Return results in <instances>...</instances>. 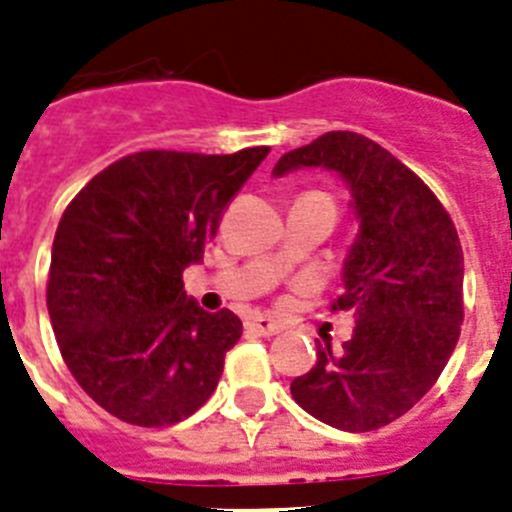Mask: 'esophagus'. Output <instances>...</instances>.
<instances>
[{"label":"esophagus","instance_id":"1","mask_svg":"<svg viewBox=\"0 0 512 512\" xmlns=\"http://www.w3.org/2000/svg\"><path fill=\"white\" fill-rule=\"evenodd\" d=\"M247 326H250L252 331H257L260 336H275L283 331V324H278V321L267 319V316H252L250 321H247Z\"/></svg>","mask_w":512,"mask_h":512}]
</instances>
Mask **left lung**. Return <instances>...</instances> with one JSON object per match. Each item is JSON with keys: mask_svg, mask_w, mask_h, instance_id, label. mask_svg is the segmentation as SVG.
Returning <instances> with one entry per match:
<instances>
[{"mask_svg": "<svg viewBox=\"0 0 512 512\" xmlns=\"http://www.w3.org/2000/svg\"><path fill=\"white\" fill-rule=\"evenodd\" d=\"M319 165L347 181L359 219L331 303L357 324L342 352L319 344L290 395L313 418L362 434L411 411L439 380L462 331L464 255L434 191L370 137L326 132L285 153L273 176Z\"/></svg>", "mask_w": 512, "mask_h": 512, "instance_id": "obj_1", "label": "left lung"}]
</instances>
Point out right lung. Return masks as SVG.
I'll return each mask as SVG.
<instances>
[{"instance_id":"right-lung-1","label":"right lung","mask_w":512,"mask_h":512,"mask_svg":"<svg viewBox=\"0 0 512 512\" xmlns=\"http://www.w3.org/2000/svg\"><path fill=\"white\" fill-rule=\"evenodd\" d=\"M267 153L142 150L101 170L63 211L50 324L78 385L119 421L173 426L219 385L242 321L229 308H199L183 270L204 260L224 209Z\"/></svg>"}]
</instances>
